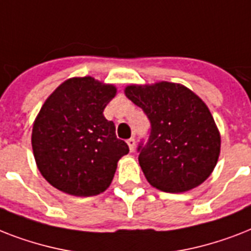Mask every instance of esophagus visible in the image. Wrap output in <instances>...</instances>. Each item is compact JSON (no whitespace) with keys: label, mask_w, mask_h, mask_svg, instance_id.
Listing matches in <instances>:
<instances>
[{"label":"esophagus","mask_w":251,"mask_h":251,"mask_svg":"<svg viewBox=\"0 0 251 251\" xmlns=\"http://www.w3.org/2000/svg\"><path fill=\"white\" fill-rule=\"evenodd\" d=\"M127 146H129L130 151L133 152L134 147H135V139H134V138H130V139H127Z\"/></svg>","instance_id":"34e87169"}]
</instances>
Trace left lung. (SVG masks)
Listing matches in <instances>:
<instances>
[{
  "label": "left lung",
  "mask_w": 251,
  "mask_h": 251,
  "mask_svg": "<svg viewBox=\"0 0 251 251\" xmlns=\"http://www.w3.org/2000/svg\"><path fill=\"white\" fill-rule=\"evenodd\" d=\"M125 94L151 124L137 149L147 181L167 193L201 185L220 153V135L206 104L186 87L168 82L129 86Z\"/></svg>",
  "instance_id": "8db88e82"
}]
</instances>
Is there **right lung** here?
<instances>
[{"mask_svg":"<svg viewBox=\"0 0 251 251\" xmlns=\"http://www.w3.org/2000/svg\"><path fill=\"white\" fill-rule=\"evenodd\" d=\"M116 88L86 78L61 84L40 109L32 129V150L44 178L58 190L92 197L109 186L117 161L129 152L116 137L104 108Z\"/></svg>","mask_w":251,"mask_h":251,"instance_id":"1","label":"right lung"}]
</instances>
